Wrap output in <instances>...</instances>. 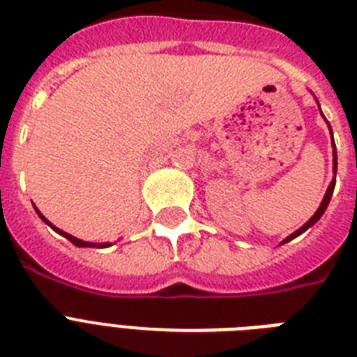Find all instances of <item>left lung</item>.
<instances>
[{
	"label": "left lung",
	"mask_w": 357,
	"mask_h": 357,
	"mask_svg": "<svg viewBox=\"0 0 357 357\" xmlns=\"http://www.w3.org/2000/svg\"><path fill=\"white\" fill-rule=\"evenodd\" d=\"M317 103H319V102H317ZM328 126H330V123H328ZM330 131H332V128H330ZM332 140H333V137H332ZM333 148H335V144H333ZM335 172H337V153H335V150H333V174H335ZM333 187H335V178L332 179V183H330V187H328L326 195H324V198H322V202H321V207L317 209L315 215H313V217H311L310 220H307V222H305L304 226H302V228L296 229L294 234L289 235V237L285 238L283 243H287V241H293L294 237H298L300 234H304L305 229H310L311 226H313V224H315L317 220H319V218L322 217V215H324V211H326L328 204H330V198H332V195H333Z\"/></svg>",
	"instance_id": "left-lung-1"
}]
</instances>
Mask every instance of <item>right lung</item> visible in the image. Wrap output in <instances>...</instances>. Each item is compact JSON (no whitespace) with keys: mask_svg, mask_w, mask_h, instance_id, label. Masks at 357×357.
Returning <instances> with one entry per match:
<instances>
[{"mask_svg":"<svg viewBox=\"0 0 357 357\" xmlns=\"http://www.w3.org/2000/svg\"><path fill=\"white\" fill-rule=\"evenodd\" d=\"M36 209V207H35ZM36 213H38V217L42 218V220H44V222L47 224V226H50V228H53L55 229V231H57L59 235H63V237H66L70 241V243L72 244H75V246H81V248H86V246H91V248H105V246H111V244L109 243H85V241H81V238H77V237H74V235H70V234H64L63 229H59V228H55V226H53L52 222H50V220H47L46 217H44V215H42L40 211H38V209H36Z\"/></svg>","mask_w":357,"mask_h":357,"instance_id":"obj_1","label":"right lung"}]
</instances>
